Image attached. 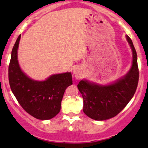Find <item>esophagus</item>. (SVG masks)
<instances>
[{
    "instance_id": "1",
    "label": "esophagus",
    "mask_w": 148,
    "mask_h": 148,
    "mask_svg": "<svg viewBox=\"0 0 148 148\" xmlns=\"http://www.w3.org/2000/svg\"><path fill=\"white\" fill-rule=\"evenodd\" d=\"M73 74H74V77L77 79H80L83 76V72L82 71V69L79 66H77L73 68Z\"/></svg>"
}]
</instances>
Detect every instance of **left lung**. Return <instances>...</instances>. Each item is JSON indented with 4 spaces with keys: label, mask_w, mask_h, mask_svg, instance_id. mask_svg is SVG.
<instances>
[{
    "label": "left lung",
    "mask_w": 148,
    "mask_h": 148,
    "mask_svg": "<svg viewBox=\"0 0 148 148\" xmlns=\"http://www.w3.org/2000/svg\"><path fill=\"white\" fill-rule=\"evenodd\" d=\"M126 38L132 51L130 71L122 78L108 85H100L83 79L77 85L82 95L83 111L93 120L102 121L115 117L126 107L138 86L139 70L137 53L132 40Z\"/></svg>",
    "instance_id": "left-lung-1"
}]
</instances>
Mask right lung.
<instances>
[{"label": "right lung", "instance_id": "right-lung-1", "mask_svg": "<svg viewBox=\"0 0 148 148\" xmlns=\"http://www.w3.org/2000/svg\"><path fill=\"white\" fill-rule=\"evenodd\" d=\"M21 35L11 52L8 66L10 89L23 110L41 120L54 117L61 110V102L67 87L72 84L71 72L53 74L44 81H36L22 71L18 61Z\"/></svg>", "mask_w": 148, "mask_h": 148}]
</instances>
